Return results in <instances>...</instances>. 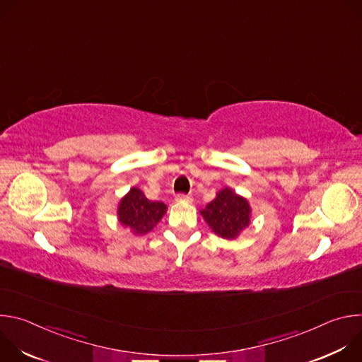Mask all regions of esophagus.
I'll use <instances>...</instances> for the list:
<instances>
[{
    "instance_id": "esophagus-1",
    "label": "esophagus",
    "mask_w": 362,
    "mask_h": 362,
    "mask_svg": "<svg viewBox=\"0 0 362 362\" xmlns=\"http://www.w3.org/2000/svg\"><path fill=\"white\" fill-rule=\"evenodd\" d=\"M176 200H177V202H190V200H192V197H190L189 194H185V193H179V194L176 196Z\"/></svg>"
}]
</instances>
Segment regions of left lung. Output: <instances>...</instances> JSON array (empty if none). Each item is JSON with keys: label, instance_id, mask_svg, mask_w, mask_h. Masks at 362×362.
<instances>
[{"label": "left lung", "instance_id": "left-lung-1", "mask_svg": "<svg viewBox=\"0 0 362 362\" xmlns=\"http://www.w3.org/2000/svg\"><path fill=\"white\" fill-rule=\"evenodd\" d=\"M202 215L216 235L233 239L249 225L250 208L246 199L226 187L206 206Z\"/></svg>", "mask_w": 362, "mask_h": 362}]
</instances>
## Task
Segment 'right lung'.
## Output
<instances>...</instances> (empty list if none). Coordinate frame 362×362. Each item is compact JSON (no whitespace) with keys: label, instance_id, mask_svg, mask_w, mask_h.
Returning a JSON list of instances; mask_svg holds the SVG:
<instances>
[{"label":"right lung","instance_id":"right-lung-1","mask_svg":"<svg viewBox=\"0 0 362 362\" xmlns=\"http://www.w3.org/2000/svg\"><path fill=\"white\" fill-rule=\"evenodd\" d=\"M166 209L163 202L148 200L140 189L133 187L122 199L117 214L122 225L129 226L137 235H144L156 226Z\"/></svg>","mask_w":362,"mask_h":362}]
</instances>
